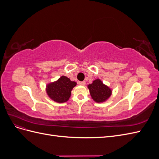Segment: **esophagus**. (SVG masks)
Masks as SVG:
<instances>
[{
  "label": "esophagus",
  "instance_id": "34e87169",
  "mask_svg": "<svg viewBox=\"0 0 159 159\" xmlns=\"http://www.w3.org/2000/svg\"><path fill=\"white\" fill-rule=\"evenodd\" d=\"M79 84L81 85H85V81H80V82H79Z\"/></svg>",
  "mask_w": 159,
  "mask_h": 159
}]
</instances>
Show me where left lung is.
Listing matches in <instances>:
<instances>
[{
  "label": "left lung",
  "mask_w": 159,
  "mask_h": 159,
  "mask_svg": "<svg viewBox=\"0 0 159 159\" xmlns=\"http://www.w3.org/2000/svg\"><path fill=\"white\" fill-rule=\"evenodd\" d=\"M91 98L96 102H103L107 100L111 94V90L107 86L104 85L100 80H96L88 85Z\"/></svg>",
  "instance_id": "obj_1"
}]
</instances>
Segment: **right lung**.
Instances as JSON below:
<instances>
[{
  "label": "right lung",
  "instance_id": "right-lung-1",
  "mask_svg": "<svg viewBox=\"0 0 159 159\" xmlns=\"http://www.w3.org/2000/svg\"><path fill=\"white\" fill-rule=\"evenodd\" d=\"M75 85V81H71L66 76H61L55 82L48 85L47 93L55 102L64 103L68 100L71 95V91Z\"/></svg>",
  "mask_w": 159,
  "mask_h": 159
}]
</instances>
